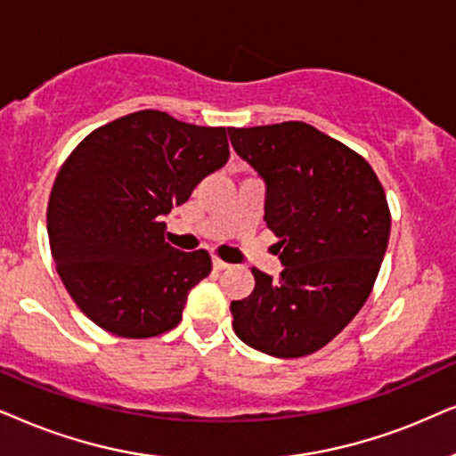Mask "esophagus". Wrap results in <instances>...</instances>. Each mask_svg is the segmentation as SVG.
<instances>
[{
	"label": "esophagus",
	"instance_id": "obj_1",
	"mask_svg": "<svg viewBox=\"0 0 456 456\" xmlns=\"http://www.w3.org/2000/svg\"><path fill=\"white\" fill-rule=\"evenodd\" d=\"M212 266H215L216 271H223V269H229L232 265L224 263V260H221V258H215V260H212Z\"/></svg>",
	"mask_w": 456,
	"mask_h": 456
}]
</instances>
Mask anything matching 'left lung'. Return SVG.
<instances>
[{"label": "left lung", "instance_id": "8db88e82", "mask_svg": "<svg viewBox=\"0 0 456 456\" xmlns=\"http://www.w3.org/2000/svg\"><path fill=\"white\" fill-rule=\"evenodd\" d=\"M233 150L265 181V221L277 235L279 279L252 269L254 291L232 302L241 342L279 359L330 344L365 305L390 240V208L365 158L314 126L229 129Z\"/></svg>", "mask_w": 456, "mask_h": 456}]
</instances>
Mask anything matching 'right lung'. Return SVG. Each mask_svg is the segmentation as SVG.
Instances as JSON below:
<instances>
[{
  "label": "right lung",
  "mask_w": 456,
  "mask_h": 456,
  "mask_svg": "<svg viewBox=\"0 0 456 456\" xmlns=\"http://www.w3.org/2000/svg\"><path fill=\"white\" fill-rule=\"evenodd\" d=\"M229 158L224 126L139 110L89 133L53 181L47 235L77 306L120 338L179 325L187 294L212 269L206 250L165 241L162 216Z\"/></svg>",
  "instance_id": "right-lung-1"
}]
</instances>
